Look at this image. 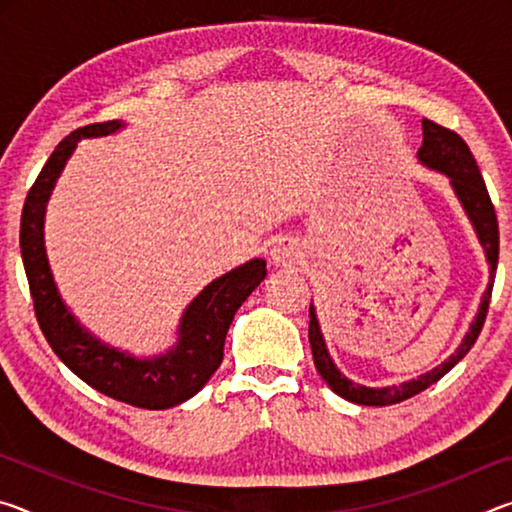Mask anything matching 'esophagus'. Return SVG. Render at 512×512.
Segmentation results:
<instances>
[{
    "label": "esophagus",
    "instance_id": "obj_1",
    "mask_svg": "<svg viewBox=\"0 0 512 512\" xmlns=\"http://www.w3.org/2000/svg\"><path fill=\"white\" fill-rule=\"evenodd\" d=\"M271 257H273V262H275V264H284L291 255H289V250H287V248H280V246H277V248H273Z\"/></svg>",
    "mask_w": 512,
    "mask_h": 512
}]
</instances>
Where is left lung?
Wrapping results in <instances>:
<instances>
[{
  "label": "left lung",
  "instance_id": "obj_1",
  "mask_svg": "<svg viewBox=\"0 0 512 512\" xmlns=\"http://www.w3.org/2000/svg\"><path fill=\"white\" fill-rule=\"evenodd\" d=\"M418 158L427 164V167L443 171L445 176H449V180H452L454 192L458 198H461L467 216H470L474 223L476 235L481 239V246L485 248V257H488V264H490V282L481 298L479 314H476L474 323L470 325V332L465 334L461 348H458L445 363H440L438 368L427 372V375L406 381L402 386H388V388H366V386L354 384V381L341 375V370L334 366L332 357L327 354L323 334H320V327L316 320V311L314 307H309V343H311V354H314V366L336 395H341L343 400L354 402V404L391 406V404L409 400V397L422 393L424 388L436 384L440 377H445L447 372L472 350V345L476 343V339H479L483 329L485 316H488L492 284H495V273H497V262H499V223H497L495 205L490 201V194L488 189H485L483 176L479 167H476L474 155L461 135L436 124V121L422 119V146L418 151Z\"/></svg>",
  "mask_w": 512,
  "mask_h": 512
}]
</instances>
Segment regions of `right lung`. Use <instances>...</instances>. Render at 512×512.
Here are the masks:
<instances>
[{"instance_id":"obj_1","label":"right lung","mask_w":512,"mask_h":512,"mask_svg":"<svg viewBox=\"0 0 512 512\" xmlns=\"http://www.w3.org/2000/svg\"><path fill=\"white\" fill-rule=\"evenodd\" d=\"M119 126L121 121H101L76 128L49 155L24 201L20 221L22 262L38 325L58 359L94 391L140 409L160 411L196 395L221 366L225 334L237 309L266 277V262L250 259L244 266L207 284L185 311L178 345L162 357L133 359L103 345L76 323L58 296L47 264L42 239L45 205L67 158L76 149V142L81 137L110 135Z\"/></svg>"}]
</instances>
